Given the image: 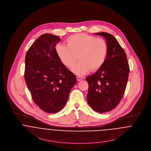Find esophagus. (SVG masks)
Listing matches in <instances>:
<instances>
[{
	"label": "esophagus",
	"instance_id": "esophagus-1",
	"mask_svg": "<svg viewBox=\"0 0 151 151\" xmlns=\"http://www.w3.org/2000/svg\"><path fill=\"white\" fill-rule=\"evenodd\" d=\"M77 80L78 81H81L82 80H83V78L81 77H79V76H77Z\"/></svg>",
	"mask_w": 151,
	"mask_h": 151
}]
</instances>
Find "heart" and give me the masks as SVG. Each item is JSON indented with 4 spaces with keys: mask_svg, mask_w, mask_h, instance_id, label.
Wrapping results in <instances>:
<instances>
[{
    "mask_svg": "<svg viewBox=\"0 0 151 151\" xmlns=\"http://www.w3.org/2000/svg\"><path fill=\"white\" fill-rule=\"evenodd\" d=\"M66 42L67 46L56 45V52L68 68H71L77 59L80 60L71 69L76 74L83 76L91 70L96 71L104 64L109 48L104 39L86 33H77L70 36Z\"/></svg>",
    "mask_w": 151,
    "mask_h": 151,
    "instance_id": "heart-1",
    "label": "heart"
}]
</instances>
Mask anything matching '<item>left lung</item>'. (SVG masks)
Wrapping results in <instances>:
<instances>
[{"label":"left lung","mask_w":151,"mask_h":151,"mask_svg":"<svg viewBox=\"0 0 151 151\" xmlns=\"http://www.w3.org/2000/svg\"><path fill=\"white\" fill-rule=\"evenodd\" d=\"M95 34L106 39L109 51L102 68L86 78L87 101L94 111L105 113L114 109L122 100L130 69L126 54L114 36L106 32Z\"/></svg>","instance_id":"left-lung-1"}]
</instances>
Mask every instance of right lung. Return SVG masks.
Returning <instances> with one entry per match:
<instances>
[{
  "mask_svg": "<svg viewBox=\"0 0 151 151\" xmlns=\"http://www.w3.org/2000/svg\"><path fill=\"white\" fill-rule=\"evenodd\" d=\"M59 36L41 35L27 51L24 77L35 103L44 112L64 108L77 82L76 76L61 62L55 50Z\"/></svg>",
  "mask_w": 151,
  "mask_h": 151,
  "instance_id": "1",
  "label": "right lung"
}]
</instances>
